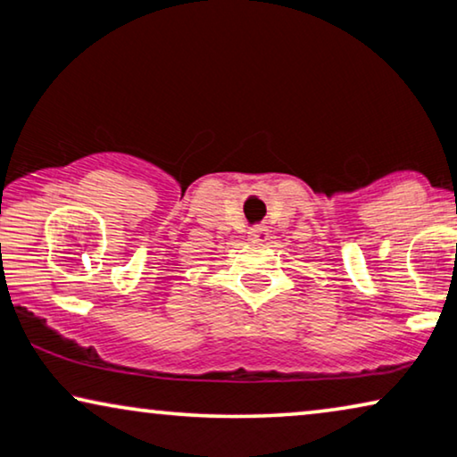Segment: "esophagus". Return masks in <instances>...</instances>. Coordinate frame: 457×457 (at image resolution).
Returning <instances> with one entry per match:
<instances>
[{
  "instance_id": "1",
  "label": "esophagus",
  "mask_w": 457,
  "mask_h": 457,
  "mask_svg": "<svg viewBox=\"0 0 457 457\" xmlns=\"http://www.w3.org/2000/svg\"><path fill=\"white\" fill-rule=\"evenodd\" d=\"M248 238L253 242H259V245H263V242L270 240V229H267L265 225H254V228L248 229Z\"/></svg>"
}]
</instances>
